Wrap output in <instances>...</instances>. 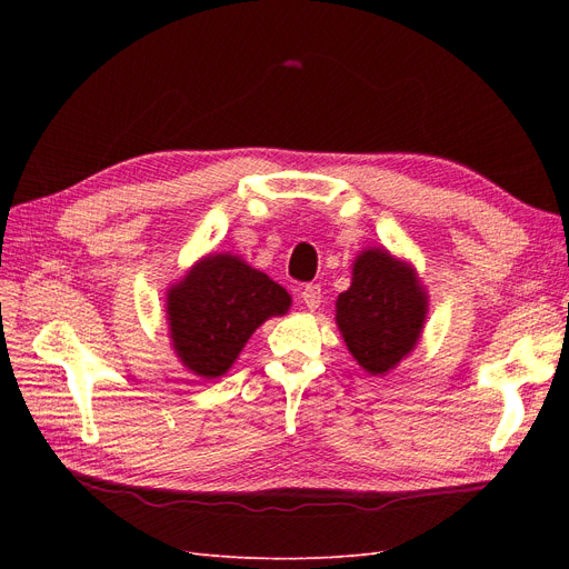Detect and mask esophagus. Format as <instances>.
Here are the masks:
<instances>
[{
    "label": "esophagus",
    "mask_w": 569,
    "mask_h": 569,
    "mask_svg": "<svg viewBox=\"0 0 569 569\" xmlns=\"http://www.w3.org/2000/svg\"><path fill=\"white\" fill-rule=\"evenodd\" d=\"M301 301L306 303L308 311H316V308H318L320 301H322L320 284H306L303 291H301Z\"/></svg>",
    "instance_id": "1"
}]
</instances>
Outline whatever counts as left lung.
Here are the masks:
<instances>
[{
    "instance_id": "1",
    "label": "left lung",
    "mask_w": 569,
    "mask_h": 569,
    "mask_svg": "<svg viewBox=\"0 0 569 569\" xmlns=\"http://www.w3.org/2000/svg\"><path fill=\"white\" fill-rule=\"evenodd\" d=\"M427 318V291L410 263L387 249L356 256L351 287L337 299V327L358 366L387 375L416 349Z\"/></svg>"
}]
</instances>
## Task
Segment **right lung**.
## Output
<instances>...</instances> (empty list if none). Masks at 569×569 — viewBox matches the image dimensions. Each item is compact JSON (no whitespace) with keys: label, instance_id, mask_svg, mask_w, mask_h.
I'll return each mask as SVG.
<instances>
[{"label":"right lung","instance_id":"add662e5","mask_svg":"<svg viewBox=\"0 0 569 569\" xmlns=\"http://www.w3.org/2000/svg\"><path fill=\"white\" fill-rule=\"evenodd\" d=\"M291 306L287 289L232 253H209L168 289L166 316L180 363L203 380L226 375L249 337Z\"/></svg>","mask_w":569,"mask_h":569}]
</instances>
